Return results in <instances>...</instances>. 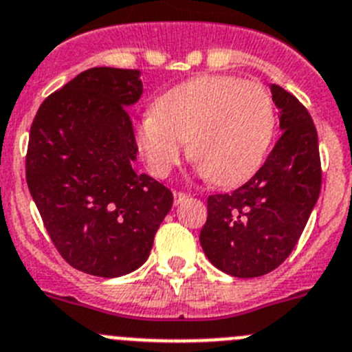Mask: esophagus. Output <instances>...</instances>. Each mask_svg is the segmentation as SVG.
I'll return each instance as SVG.
<instances>
[{"instance_id": "1", "label": "esophagus", "mask_w": 352, "mask_h": 352, "mask_svg": "<svg viewBox=\"0 0 352 352\" xmlns=\"http://www.w3.org/2000/svg\"><path fill=\"white\" fill-rule=\"evenodd\" d=\"M173 198H175V205H179V204H182L184 199L188 198V195L182 191H173Z\"/></svg>"}]
</instances>
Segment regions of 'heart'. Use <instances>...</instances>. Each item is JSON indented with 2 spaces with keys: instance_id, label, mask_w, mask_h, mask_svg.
Listing matches in <instances>:
<instances>
[{
  "instance_id": "1",
  "label": "heart",
  "mask_w": 352,
  "mask_h": 352,
  "mask_svg": "<svg viewBox=\"0 0 352 352\" xmlns=\"http://www.w3.org/2000/svg\"><path fill=\"white\" fill-rule=\"evenodd\" d=\"M275 129L272 96L263 85L228 75H204L175 85L137 128L148 170L166 177L184 142L192 161L217 186L249 179L267 156Z\"/></svg>"
}]
</instances>
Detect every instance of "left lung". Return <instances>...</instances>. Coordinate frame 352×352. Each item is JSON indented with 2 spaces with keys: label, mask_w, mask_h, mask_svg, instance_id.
<instances>
[{
  "label": "left lung",
  "mask_w": 352,
  "mask_h": 352,
  "mask_svg": "<svg viewBox=\"0 0 352 352\" xmlns=\"http://www.w3.org/2000/svg\"><path fill=\"white\" fill-rule=\"evenodd\" d=\"M280 137L261 168L233 192L210 195L199 243L214 267L233 277H261L286 261L321 192L318 131L309 110L272 85Z\"/></svg>",
  "instance_id": "obj_1"
}]
</instances>
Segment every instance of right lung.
<instances>
[{"mask_svg": "<svg viewBox=\"0 0 352 352\" xmlns=\"http://www.w3.org/2000/svg\"><path fill=\"white\" fill-rule=\"evenodd\" d=\"M142 91L140 69H85L45 98L31 124L28 188L58 252L84 274L142 267L172 208V191L133 168L126 107Z\"/></svg>", "mask_w": 352, "mask_h": 352, "instance_id": "add662e5", "label": "right lung"}]
</instances>
